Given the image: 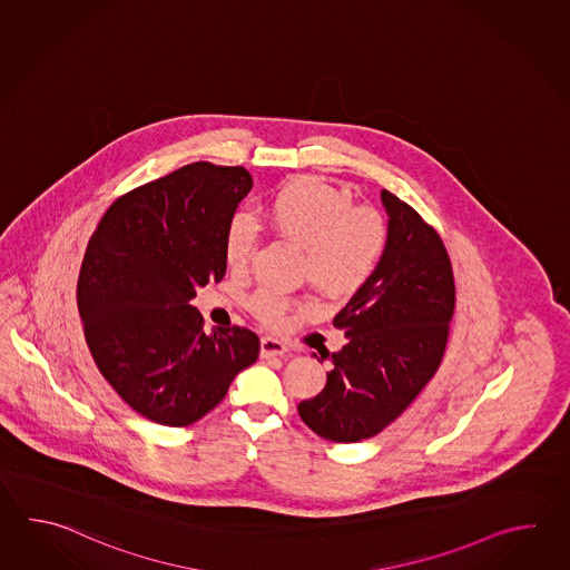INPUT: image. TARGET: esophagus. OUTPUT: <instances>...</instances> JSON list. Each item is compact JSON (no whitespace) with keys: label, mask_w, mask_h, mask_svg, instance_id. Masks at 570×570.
<instances>
[{"label":"esophagus","mask_w":570,"mask_h":570,"mask_svg":"<svg viewBox=\"0 0 570 570\" xmlns=\"http://www.w3.org/2000/svg\"><path fill=\"white\" fill-rule=\"evenodd\" d=\"M287 351H289L287 344H283L281 340L271 338V336H265V338L261 340V356H263V358L283 356Z\"/></svg>","instance_id":"34e87169"}]
</instances>
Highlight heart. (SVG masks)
<instances>
[{
    "instance_id": "heart-1",
    "label": "heart",
    "mask_w": 570,
    "mask_h": 570,
    "mask_svg": "<svg viewBox=\"0 0 570 570\" xmlns=\"http://www.w3.org/2000/svg\"><path fill=\"white\" fill-rule=\"evenodd\" d=\"M268 228L303 250V271L315 287L348 297L373 275L387 244V224L371 207H354L351 191L320 177L283 183L261 207ZM258 246L255 219L238 214L224 236V258L234 273L250 267ZM295 305L277 291L253 297L255 314L279 326Z\"/></svg>"
}]
</instances>
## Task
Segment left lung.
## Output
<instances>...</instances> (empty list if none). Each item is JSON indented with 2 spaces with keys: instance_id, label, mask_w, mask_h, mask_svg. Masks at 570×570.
I'll use <instances>...</instances> for the list:
<instances>
[{
  "instance_id": "left-lung-1",
  "label": "left lung",
  "mask_w": 570,
  "mask_h": 570,
  "mask_svg": "<svg viewBox=\"0 0 570 570\" xmlns=\"http://www.w3.org/2000/svg\"><path fill=\"white\" fill-rule=\"evenodd\" d=\"M381 202L385 250L334 317L348 340L327 354L334 368L326 387L297 405L303 422L330 442H361L397 420L436 375L449 342L456 291L444 243L400 197L383 189Z\"/></svg>"
}]
</instances>
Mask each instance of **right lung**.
<instances>
[{
	"instance_id": "add662e5",
	"label": "right lung",
	"mask_w": 570,
	"mask_h": 570,
	"mask_svg": "<svg viewBox=\"0 0 570 570\" xmlns=\"http://www.w3.org/2000/svg\"><path fill=\"white\" fill-rule=\"evenodd\" d=\"M253 187L244 167L194 163L118 197L87 244L77 305L99 373L134 412L183 428L256 363L248 327L204 332L191 299L224 279V236Z\"/></svg>"
}]
</instances>
